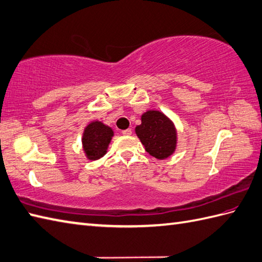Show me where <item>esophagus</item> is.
<instances>
[{
    "mask_svg": "<svg viewBox=\"0 0 262 262\" xmlns=\"http://www.w3.org/2000/svg\"><path fill=\"white\" fill-rule=\"evenodd\" d=\"M122 135L123 136H131L132 135V130L131 129H126L122 131Z\"/></svg>",
    "mask_w": 262,
    "mask_h": 262,
    "instance_id": "esophagus-1",
    "label": "esophagus"
}]
</instances>
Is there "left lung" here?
<instances>
[{
    "label": "left lung",
    "mask_w": 262,
    "mask_h": 262,
    "mask_svg": "<svg viewBox=\"0 0 262 262\" xmlns=\"http://www.w3.org/2000/svg\"><path fill=\"white\" fill-rule=\"evenodd\" d=\"M136 133L147 152L157 159H166L173 154L177 144V131L172 121L159 111L150 110L141 116Z\"/></svg>",
    "instance_id": "1"
}]
</instances>
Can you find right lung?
Instances as JSON below:
<instances>
[{"mask_svg": "<svg viewBox=\"0 0 262 262\" xmlns=\"http://www.w3.org/2000/svg\"><path fill=\"white\" fill-rule=\"evenodd\" d=\"M114 135L111 127L100 121H93L85 127L82 143L83 150L90 160H97L106 154Z\"/></svg>", "mask_w": 262, "mask_h": 262, "instance_id": "add662e5", "label": "right lung"}]
</instances>
